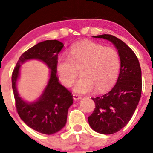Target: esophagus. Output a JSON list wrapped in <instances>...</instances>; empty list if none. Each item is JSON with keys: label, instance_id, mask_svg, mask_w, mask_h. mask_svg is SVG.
<instances>
[{"label": "esophagus", "instance_id": "34e87169", "mask_svg": "<svg viewBox=\"0 0 153 153\" xmlns=\"http://www.w3.org/2000/svg\"><path fill=\"white\" fill-rule=\"evenodd\" d=\"M73 98L74 100H79V99H81L82 96H79V95H76V94H73Z\"/></svg>", "mask_w": 153, "mask_h": 153}]
</instances>
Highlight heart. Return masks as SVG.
<instances>
[{
  "label": "heart",
  "mask_w": 153,
  "mask_h": 153,
  "mask_svg": "<svg viewBox=\"0 0 153 153\" xmlns=\"http://www.w3.org/2000/svg\"><path fill=\"white\" fill-rule=\"evenodd\" d=\"M120 57L111 47L90 41L79 42L71 47L68 56L61 55L57 63L60 81L66 87L72 86L80 74L74 87L78 93L109 90L115 83L119 73Z\"/></svg>",
  "instance_id": "1"
}]
</instances>
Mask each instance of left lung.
<instances>
[{"label":"left lung","mask_w":153,"mask_h":153,"mask_svg":"<svg viewBox=\"0 0 153 153\" xmlns=\"http://www.w3.org/2000/svg\"><path fill=\"white\" fill-rule=\"evenodd\" d=\"M94 37L114 44L120 58V71L116 85L109 93L92 98L96 107L88 117L92 128L107 135L122 129L132 117L142 94V71L134 51L122 40L109 34Z\"/></svg>","instance_id":"obj_1"}]
</instances>
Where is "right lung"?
<instances>
[{
    "mask_svg": "<svg viewBox=\"0 0 153 153\" xmlns=\"http://www.w3.org/2000/svg\"><path fill=\"white\" fill-rule=\"evenodd\" d=\"M63 44L57 40H47L36 44L24 52L18 60L11 75L17 111L27 126L44 134H55L65 126L68 109L73 103V96L57 77L58 53ZM30 59L44 62L51 69V79L45 90L37 102L27 104L19 97L16 88L21 64Z\"/></svg>",
    "mask_w": 153,
    "mask_h": 153,
    "instance_id": "obj_1",
    "label": "right lung"
}]
</instances>
